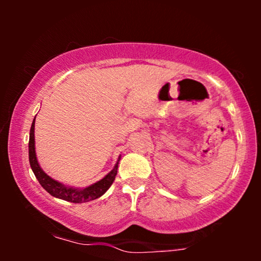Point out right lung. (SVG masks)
I'll return each instance as SVG.
<instances>
[{"label": "right lung", "instance_id": "obj_1", "mask_svg": "<svg viewBox=\"0 0 261 261\" xmlns=\"http://www.w3.org/2000/svg\"><path fill=\"white\" fill-rule=\"evenodd\" d=\"M35 120V117H34ZM28 148H30V164L32 170L39 180V183L41 184V187L48 192L49 195H52L53 197L64 199V201L72 202V203H84L96 199L105 194V192L110 188V185L113 184V181L115 180V177L117 174V164L114 166V169L107 174V176L101 179L97 183L90 185V187L84 189V190H77V189L67 188L64 187L63 184L58 183V181L52 179L51 177H48L44 171L41 170V167L39 166L37 155H35V147H34V121L32 123L31 132H30V144H28Z\"/></svg>", "mask_w": 261, "mask_h": 261}]
</instances>
